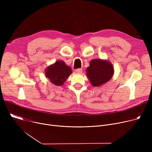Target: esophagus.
I'll use <instances>...</instances> for the list:
<instances>
[{"mask_svg":"<svg viewBox=\"0 0 152 152\" xmlns=\"http://www.w3.org/2000/svg\"><path fill=\"white\" fill-rule=\"evenodd\" d=\"M76 73H77L81 74V73H82L83 69H82L81 68H78V69H76Z\"/></svg>","mask_w":152,"mask_h":152,"instance_id":"34e87169","label":"esophagus"}]
</instances>
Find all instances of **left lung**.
Segmentation results:
<instances>
[{
  "mask_svg": "<svg viewBox=\"0 0 152 152\" xmlns=\"http://www.w3.org/2000/svg\"><path fill=\"white\" fill-rule=\"evenodd\" d=\"M89 65L86 69V75L93 86H100L110 81L113 77L114 68L112 64L108 61L94 59L90 61Z\"/></svg>",
  "mask_w": 152,
  "mask_h": 152,
  "instance_id": "obj_1",
  "label": "left lung"
}]
</instances>
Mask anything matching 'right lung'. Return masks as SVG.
Masks as SVG:
<instances>
[{
	"instance_id": "obj_1",
	"label": "right lung",
	"mask_w": 152,
	"mask_h": 152,
	"mask_svg": "<svg viewBox=\"0 0 152 152\" xmlns=\"http://www.w3.org/2000/svg\"><path fill=\"white\" fill-rule=\"evenodd\" d=\"M72 73L71 68L62 60L56 61L45 69V76L55 86H61Z\"/></svg>"
}]
</instances>
